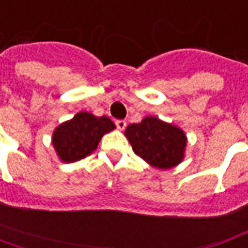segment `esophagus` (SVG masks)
Wrapping results in <instances>:
<instances>
[{
    "label": "esophagus",
    "mask_w": 248,
    "mask_h": 248,
    "mask_svg": "<svg viewBox=\"0 0 248 248\" xmlns=\"http://www.w3.org/2000/svg\"><path fill=\"white\" fill-rule=\"evenodd\" d=\"M116 126L118 130H124L126 127V121L124 120H117L116 121Z\"/></svg>",
    "instance_id": "obj_1"
}]
</instances>
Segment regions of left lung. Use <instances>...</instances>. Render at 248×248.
<instances>
[{"mask_svg":"<svg viewBox=\"0 0 248 248\" xmlns=\"http://www.w3.org/2000/svg\"><path fill=\"white\" fill-rule=\"evenodd\" d=\"M134 152L158 169H169L182 161L186 137L181 128L156 117H145L140 124L126 128Z\"/></svg>","mask_w":248,"mask_h":248,"instance_id":"1","label":"left lung"}]
</instances>
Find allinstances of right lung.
Segmentation results:
<instances>
[{"mask_svg":"<svg viewBox=\"0 0 248 248\" xmlns=\"http://www.w3.org/2000/svg\"><path fill=\"white\" fill-rule=\"evenodd\" d=\"M108 117H94L80 111L73 120L60 124L53 134V145L62 161L74 162L90 156L104 134L114 130Z\"/></svg>","mask_w":248,"mask_h":248,"instance_id":"1","label":"right lung"}]
</instances>
